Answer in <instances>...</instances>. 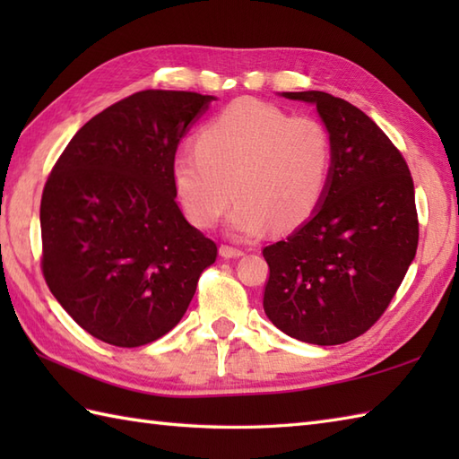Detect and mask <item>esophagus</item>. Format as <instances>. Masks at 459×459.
Wrapping results in <instances>:
<instances>
[{
	"mask_svg": "<svg viewBox=\"0 0 459 459\" xmlns=\"http://www.w3.org/2000/svg\"><path fill=\"white\" fill-rule=\"evenodd\" d=\"M221 256L222 258H238V256H245V250L242 248H237V247H229V245H222L219 248Z\"/></svg>",
	"mask_w": 459,
	"mask_h": 459,
	"instance_id": "esophagus-1",
	"label": "esophagus"
}]
</instances>
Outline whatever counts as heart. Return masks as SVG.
Wrapping results in <instances>:
<instances>
[{"mask_svg":"<svg viewBox=\"0 0 459 459\" xmlns=\"http://www.w3.org/2000/svg\"><path fill=\"white\" fill-rule=\"evenodd\" d=\"M333 168V143L314 116H290L274 104L238 99L203 126L195 152L171 163V181L193 224L211 229L238 203L229 227L248 238L270 224L299 229L324 203Z\"/></svg>","mask_w":459,"mask_h":459,"instance_id":"1","label":"heart"}]
</instances>
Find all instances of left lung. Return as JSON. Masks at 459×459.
<instances>
[{
    "mask_svg": "<svg viewBox=\"0 0 459 459\" xmlns=\"http://www.w3.org/2000/svg\"><path fill=\"white\" fill-rule=\"evenodd\" d=\"M314 104L333 143L324 203L286 240L262 250L264 311L286 335L341 345L373 327L416 256L411 169L388 135L343 99L281 92Z\"/></svg>",
    "mask_w": 459,
    "mask_h": 459,
    "instance_id": "8db88e82",
    "label": "left lung"
}]
</instances>
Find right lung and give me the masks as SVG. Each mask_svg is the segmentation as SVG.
<instances>
[{
    "label": "right lung",
    "mask_w": 459,
    "mask_h": 459,
    "mask_svg": "<svg viewBox=\"0 0 459 459\" xmlns=\"http://www.w3.org/2000/svg\"><path fill=\"white\" fill-rule=\"evenodd\" d=\"M212 96L142 91L86 122L41 197V270L76 324L142 347L179 324L217 245L179 209L171 163Z\"/></svg>",
    "instance_id": "add662e5"
}]
</instances>
